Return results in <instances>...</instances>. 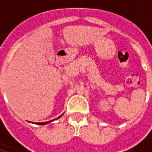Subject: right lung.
<instances>
[{
    "label": "right lung",
    "mask_w": 152,
    "mask_h": 152,
    "mask_svg": "<svg viewBox=\"0 0 152 152\" xmlns=\"http://www.w3.org/2000/svg\"><path fill=\"white\" fill-rule=\"evenodd\" d=\"M62 116V114L61 116H59V117H58V118H56V119H58V118H61V117ZM53 120H55V119H53ZM51 121H53V120L52 121H46V122H39V123H35V124H37V125H46V124H47V123H50V122H51Z\"/></svg>",
    "instance_id": "1"
}]
</instances>
